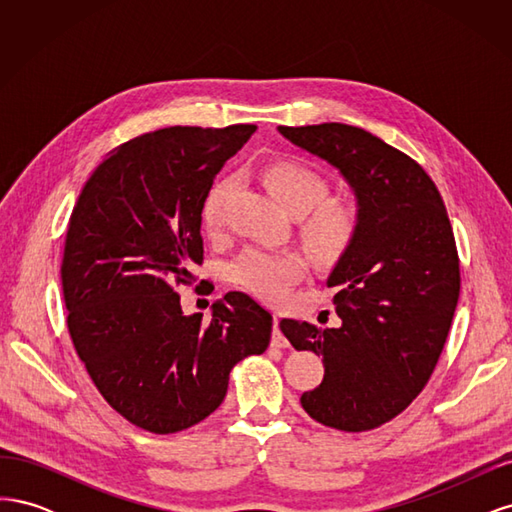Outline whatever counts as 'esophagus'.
<instances>
[{
	"mask_svg": "<svg viewBox=\"0 0 512 512\" xmlns=\"http://www.w3.org/2000/svg\"><path fill=\"white\" fill-rule=\"evenodd\" d=\"M271 344L275 348H286L288 346V339L284 337V333L280 329V318H277V316H273V339H271Z\"/></svg>",
	"mask_w": 512,
	"mask_h": 512,
	"instance_id": "obj_1",
	"label": "esophagus"
}]
</instances>
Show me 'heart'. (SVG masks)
I'll use <instances>...</instances> for the list:
<instances>
[{"mask_svg": "<svg viewBox=\"0 0 512 512\" xmlns=\"http://www.w3.org/2000/svg\"><path fill=\"white\" fill-rule=\"evenodd\" d=\"M262 183L280 207L299 220V237L320 265H331L344 258L359 239L363 218L348 200H327L329 183L314 168L299 162H271L260 170ZM232 179H220L209 190L203 205V224L215 232L224 226L226 200L232 192ZM305 260L292 250L247 247L230 265V280L258 299L282 301L290 286L301 280Z\"/></svg>", "mask_w": 512, "mask_h": 512, "instance_id": "b5f03b06", "label": "heart"}]
</instances>
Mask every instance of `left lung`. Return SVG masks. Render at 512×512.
<instances>
[{
	"instance_id": "1",
	"label": "left lung",
	"mask_w": 512,
	"mask_h": 512,
	"mask_svg": "<svg viewBox=\"0 0 512 512\" xmlns=\"http://www.w3.org/2000/svg\"><path fill=\"white\" fill-rule=\"evenodd\" d=\"M290 143L335 166L363 226L339 258V329L284 318L294 350L322 354L324 378L301 395L324 427L369 431L404 412L438 365L459 299V256L436 183L406 153L346 123L288 128Z\"/></svg>"
}]
</instances>
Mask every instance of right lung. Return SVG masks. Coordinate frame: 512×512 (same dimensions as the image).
I'll list each match as a JSON object with an SVG mask.
<instances>
[{
	"label": "right lung",
	"instance_id": "1",
	"mask_svg": "<svg viewBox=\"0 0 512 512\" xmlns=\"http://www.w3.org/2000/svg\"><path fill=\"white\" fill-rule=\"evenodd\" d=\"M254 132L237 123L136 136L91 173L72 209L61 258L72 344L108 406L145 431L205 421L230 369L269 346L273 318L247 294L228 292L203 320L183 316L175 290L203 265L213 179Z\"/></svg>",
	"mask_w": 512,
	"mask_h": 512
}]
</instances>
